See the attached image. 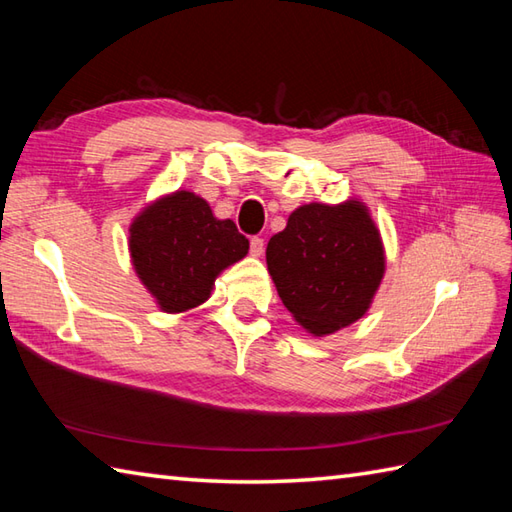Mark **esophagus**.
Instances as JSON below:
<instances>
[{"label":"esophagus","instance_id":"obj_1","mask_svg":"<svg viewBox=\"0 0 512 512\" xmlns=\"http://www.w3.org/2000/svg\"><path fill=\"white\" fill-rule=\"evenodd\" d=\"M264 248H266V242H264L262 237L250 239V255H253V257H262L264 255Z\"/></svg>","mask_w":512,"mask_h":512}]
</instances>
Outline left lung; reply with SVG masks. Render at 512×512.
<instances>
[{
	"label": "left lung",
	"instance_id": "obj_1",
	"mask_svg": "<svg viewBox=\"0 0 512 512\" xmlns=\"http://www.w3.org/2000/svg\"><path fill=\"white\" fill-rule=\"evenodd\" d=\"M266 264L295 321L323 336L347 328L372 306L385 275V250L363 202H310L270 237Z\"/></svg>",
	"mask_w": 512,
	"mask_h": 512
}]
</instances>
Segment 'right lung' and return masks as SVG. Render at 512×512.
I'll use <instances>...</instances> for the list:
<instances>
[{"instance_id": "right-lung-1", "label": "right lung", "mask_w": 512, "mask_h": 512, "mask_svg": "<svg viewBox=\"0 0 512 512\" xmlns=\"http://www.w3.org/2000/svg\"><path fill=\"white\" fill-rule=\"evenodd\" d=\"M129 253L138 279L162 312H187L211 297L215 277L248 253L233 220H217L191 191L158 198L129 226Z\"/></svg>"}]
</instances>
